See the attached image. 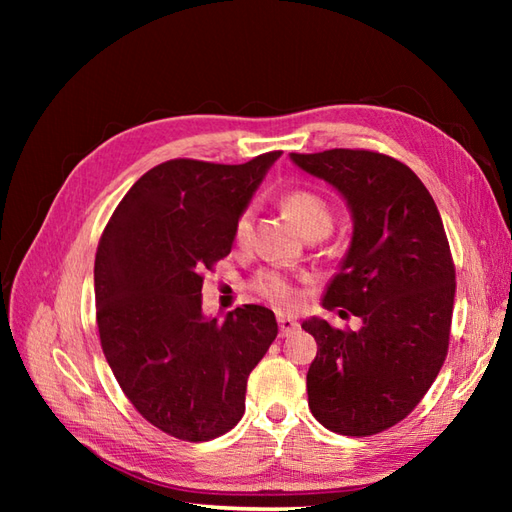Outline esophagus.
<instances>
[{"label":"esophagus","mask_w":512,"mask_h":512,"mask_svg":"<svg viewBox=\"0 0 512 512\" xmlns=\"http://www.w3.org/2000/svg\"><path fill=\"white\" fill-rule=\"evenodd\" d=\"M277 323H279V334L281 336H290V334H295L299 330V323L292 317H286V314H279Z\"/></svg>","instance_id":"obj_1"}]
</instances>
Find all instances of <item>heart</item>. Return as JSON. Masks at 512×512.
Masks as SVG:
<instances>
[{
	"label": "heart",
	"instance_id": "b5f03b06",
	"mask_svg": "<svg viewBox=\"0 0 512 512\" xmlns=\"http://www.w3.org/2000/svg\"><path fill=\"white\" fill-rule=\"evenodd\" d=\"M284 206L292 222L297 224L299 231L312 237V235H328L332 228V206L323 198L321 193L312 189H292L284 195ZM250 233V213H242L235 222V239L239 244H244ZM257 290L259 295L275 301V303H286L292 299V288L288 279L279 273H262L257 277Z\"/></svg>",
	"mask_w": 512,
	"mask_h": 512
}]
</instances>
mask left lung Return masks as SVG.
I'll use <instances>...</instances> for the list:
<instances>
[{
	"mask_svg": "<svg viewBox=\"0 0 512 512\" xmlns=\"http://www.w3.org/2000/svg\"><path fill=\"white\" fill-rule=\"evenodd\" d=\"M341 193L352 239L323 292L325 310L363 321L343 332L310 317L319 345L308 369V405L325 429L374 436L407 418L449 350L455 268L431 193L402 162L365 149L290 154Z\"/></svg>",
	"mask_w": 512,
	"mask_h": 512,
	"instance_id": "1",
	"label": "left lung"
}]
</instances>
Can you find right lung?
<instances>
[{
  "label": "right lung",
  "instance_id": "obj_1",
  "mask_svg": "<svg viewBox=\"0 0 512 512\" xmlns=\"http://www.w3.org/2000/svg\"><path fill=\"white\" fill-rule=\"evenodd\" d=\"M281 151L244 165L169 160L127 191L96 250L103 354L140 416L187 442L231 431L246 380L277 336L275 312H202V273L231 253L235 222Z\"/></svg>",
  "mask_w": 512,
  "mask_h": 512
}]
</instances>
